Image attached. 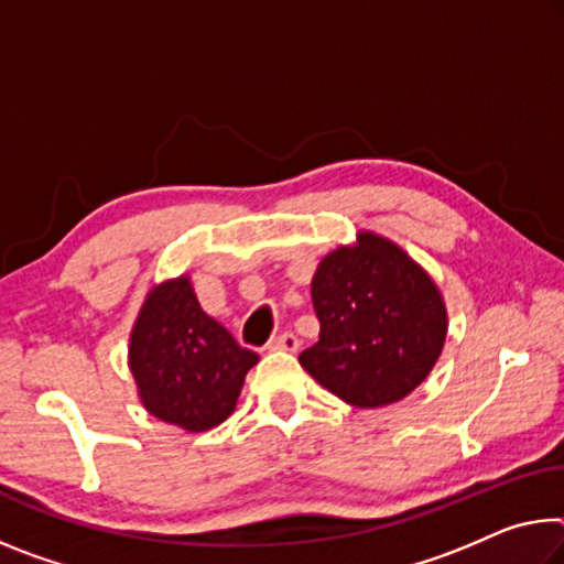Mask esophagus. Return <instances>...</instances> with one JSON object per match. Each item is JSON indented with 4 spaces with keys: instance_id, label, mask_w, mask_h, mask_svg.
I'll return each instance as SVG.
<instances>
[{
    "instance_id": "esophagus-1",
    "label": "esophagus",
    "mask_w": 564,
    "mask_h": 564,
    "mask_svg": "<svg viewBox=\"0 0 564 564\" xmlns=\"http://www.w3.org/2000/svg\"><path fill=\"white\" fill-rule=\"evenodd\" d=\"M268 348H273V351H299V338L293 334H279L275 338H271V344H268Z\"/></svg>"
}]
</instances>
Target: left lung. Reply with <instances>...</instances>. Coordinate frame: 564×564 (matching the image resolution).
<instances>
[{
  "label": "left lung",
  "instance_id": "obj_1",
  "mask_svg": "<svg viewBox=\"0 0 564 564\" xmlns=\"http://www.w3.org/2000/svg\"><path fill=\"white\" fill-rule=\"evenodd\" d=\"M311 301L321 334L299 361L346 404H394L440 361L449 328L440 285L404 248L373 230H359L356 243L321 258Z\"/></svg>",
  "mask_w": 564,
  "mask_h": 564
}]
</instances>
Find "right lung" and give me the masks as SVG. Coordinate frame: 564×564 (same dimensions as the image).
<instances>
[{
  "label": "right lung",
  "instance_id": "1",
  "mask_svg": "<svg viewBox=\"0 0 564 564\" xmlns=\"http://www.w3.org/2000/svg\"><path fill=\"white\" fill-rule=\"evenodd\" d=\"M258 354L238 346L200 308L191 275L155 283L130 330L128 366L140 404L165 424L198 434L234 414Z\"/></svg>",
  "mask_w": 564,
  "mask_h": 564
}]
</instances>
